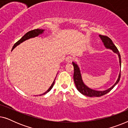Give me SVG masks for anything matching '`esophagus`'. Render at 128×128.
<instances>
[{"label":"esophagus","instance_id":"obj_1","mask_svg":"<svg viewBox=\"0 0 128 128\" xmlns=\"http://www.w3.org/2000/svg\"><path fill=\"white\" fill-rule=\"evenodd\" d=\"M73 60V58L72 56H68V57H66V61L68 63L72 62Z\"/></svg>","mask_w":128,"mask_h":128}]
</instances>
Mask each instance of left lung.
<instances>
[{
  "label": "left lung",
  "instance_id": "left-lung-1",
  "mask_svg": "<svg viewBox=\"0 0 128 128\" xmlns=\"http://www.w3.org/2000/svg\"><path fill=\"white\" fill-rule=\"evenodd\" d=\"M100 38L102 41L103 44L106 48L110 49L112 50L115 54H116L118 56L119 58V62H120V72L119 73L118 78H117L116 82H115L114 84L110 87V88L106 89V90H96L94 89L88 87L87 85H86L83 82V80L82 79L81 72H80V68L77 64L76 62H72V64L73 67H74V74H73V79L76 85V87L78 90L79 92L80 93H82L83 95L88 96L90 97H101V96H104L108 92H109L117 84L120 82V68H121V60H120V55L118 49L116 46L114 44L112 40L110 39L109 37L106 36H101L99 35Z\"/></svg>",
  "mask_w": 128,
  "mask_h": 128
}]
</instances>
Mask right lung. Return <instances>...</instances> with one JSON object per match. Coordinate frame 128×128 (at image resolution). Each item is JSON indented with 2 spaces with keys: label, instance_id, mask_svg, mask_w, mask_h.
<instances>
[{
  "label": "right lung",
  "instance_id": "right-lung-1",
  "mask_svg": "<svg viewBox=\"0 0 128 128\" xmlns=\"http://www.w3.org/2000/svg\"><path fill=\"white\" fill-rule=\"evenodd\" d=\"M44 31H45V30H43V29H36V30H34L30 31H29V32H27L25 35H24L23 36H22V38H21L20 40H18V41H17V42L14 45L13 48H12V50H13L17 46V45H20V44H22V42H23L26 41V40L31 39V38H33L36 37V36H40V35H42L44 32ZM55 79H54L53 83H52V84H51V86H50V88H49L48 90H47L46 92H44V93L42 94H41V95H40V96L44 95V94H46L47 92H48L50 90H51V89L52 88V87H53V86H54V83H55Z\"/></svg>",
  "mask_w": 128,
  "mask_h": 128
}]
</instances>
